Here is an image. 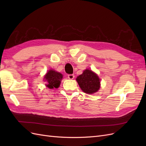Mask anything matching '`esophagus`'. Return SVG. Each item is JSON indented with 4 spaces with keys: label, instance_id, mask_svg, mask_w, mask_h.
Here are the masks:
<instances>
[{
    "label": "esophagus",
    "instance_id": "esophagus-1",
    "mask_svg": "<svg viewBox=\"0 0 146 146\" xmlns=\"http://www.w3.org/2000/svg\"><path fill=\"white\" fill-rule=\"evenodd\" d=\"M74 74H69L68 75V78L70 79V80H72L74 78Z\"/></svg>",
    "mask_w": 146,
    "mask_h": 146
}]
</instances>
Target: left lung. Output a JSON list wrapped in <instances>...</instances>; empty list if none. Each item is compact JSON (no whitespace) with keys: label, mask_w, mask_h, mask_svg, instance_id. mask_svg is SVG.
Returning <instances> with one entry per match:
<instances>
[{"label":"left lung","mask_w":146,"mask_h":146,"mask_svg":"<svg viewBox=\"0 0 146 146\" xmlns=\"http://www.w3.org/2000/svg\"><path fill=\"white\" fill-rule=\"evenodd\" d=\"M76 80L81 90L88 94L95 93L100 87L99 77L90 69L84 70L83 74L77 77Z\"/></svg>","instance_id":"obj_1"}]
</instances>
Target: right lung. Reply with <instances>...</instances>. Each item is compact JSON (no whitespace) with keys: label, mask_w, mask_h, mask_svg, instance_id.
I'll use <instances>...</instances> for the list:
<instances>
[{"label":"right lung","mask_w":146,"mask_h":146,"mask_svg":"<svg viewBox=\"0 0 146 146\" xmlns=\"http://www.w3.org/2000/svg\"><path fill=\"white\" fill-rule=\"evenodd\" d=\"M63 78V75L53 69H50L45 75L44 79L47 82L46 86L50 89L58 88Z\"/></svg>","instance_id":"right-lung-1"}]
</instances>
